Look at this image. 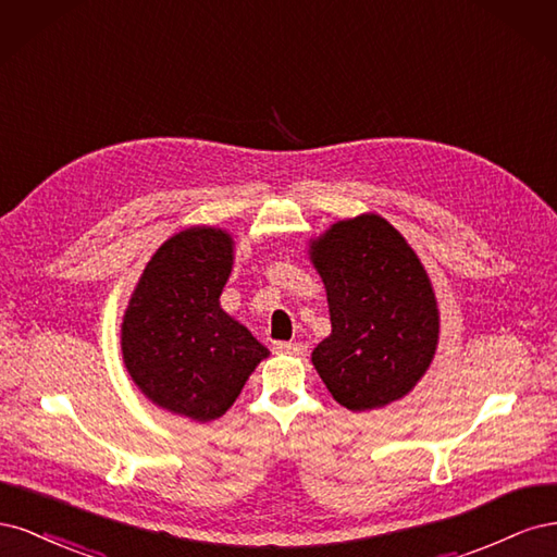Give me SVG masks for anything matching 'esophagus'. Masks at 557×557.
Masks as SVG:
<instances>
[{
  "label": "esophagus",
  "mask_w": 557,
  "mask_h": 557,
  "mask_svg": "<svg viewBox=\"0 0 557 557\" xmlns=\"http://www.w3.org/2000/svg\"><path fill=\"white\" fill-rule=\"evenodd\" d=\"M274 348H276V352H288V356H305V350H307V346L299 342H278V344H274Z\"/></svg>",
  "instance_id": "1"
}]
</instances>
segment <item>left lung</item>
<instances>
[{"mask_svg": "<svg viewBox=\"0 0 557 557\" xmlns=\"http://www.w3.org/2000/svg\"><path fill=\"white\" fill-rule=\"evenodd\" d=\"M323 278L332 332L311 362L348 411L383 409L407 397L440 346V305L416 250L379 213L332 223L309 239Z\"/></svg>", "mask_w": 557, "mask_h": 557, "instance_id": "left-lung-1", "label": "left lung"}]
</instances>
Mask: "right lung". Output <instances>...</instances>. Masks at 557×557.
Instances as JSON below:
<instances>
[{
  "instance_id": "obj_1",
  "label": "right lung",
  "mask_w": 557,
  "mask_h": 557,
  "mask_svg": "<svg viewBox=\"0 0 557 557\" xmlns=\"http://www.w3.org/2000/svg\"><path fill=\"white\" fill-rule=\"evenodd\" d=\"M234 239L193 225L166 239L134 285L121 325L129 379L156 407L195 423L221 418L269 350L221 307Z\"/></svg>"
}]
</instances>
